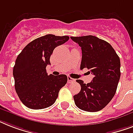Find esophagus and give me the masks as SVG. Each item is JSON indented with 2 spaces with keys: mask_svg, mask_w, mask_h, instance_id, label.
Returning <instances> with one entry per match:
<instances>
[{
  "mask_svg": "<svg viewBox=\"0 0 133 133\" xmlns=\"http://www.w3.org/2000/svg\"><path fill=\"white\" fill-rule=\"evenodd\" d=\"M74 81H75V79H72V78H71L70 77L68 76V82L69 83H72V82H74Z\"/></svg>",
  "mask_w": 133,
  "mask_h": 133,
  "instance_id": "esophagus-1",
  "label": "esophagus"
}]
</instances>
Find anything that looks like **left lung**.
Here are the masks:
<instances>
[{"instance_id":"left-lung-1","label":"left lung","mask_w":133,"mask_h":133,"mask_svg":"<svg viewBox=\"0 0 133 133\" xmlns=\"http://www.w3.org/2000/svg\"><path fill=\"white\" fill-rule=\"evenodd\" d=\"M82 50L81 70L88 68L94 75L87 84L77 80L81 91L74 96L81 110L97 112L108 104L115 95L120 75V59L111 45L95 36H71Z\"/></svg>"}]
</instances>
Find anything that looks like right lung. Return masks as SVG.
I'll list each match as a JSON object with an SVG mask.
<instances>
[{"label": "right lung", "instance_id": "obj_1", "mask_svg": "<svg viewBox=\"0 0 133 133\" xmlns=\"http://www.w3.org/2000/svg\"><path fill=\"white\" fill-rule=\"evenodd\" d=\"M69 38L47 34L28 43L18 55L13 69L15 90L22 103L29 108L43 109L54 104L59 90L66 84V75H48L46 66L50 64L54 48Z\"/></svg>", "mask_w": 133, "mask_h": 133}]
</instances>
